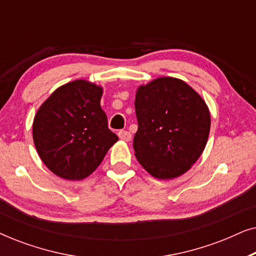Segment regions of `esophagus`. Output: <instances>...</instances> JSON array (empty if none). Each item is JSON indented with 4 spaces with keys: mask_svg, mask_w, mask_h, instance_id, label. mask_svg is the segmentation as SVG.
Listing matches in <instances>:
<instances>
[{
    "mask_svg": "<svg viewBox=\"0 0 256 256\" xmlns=\"http://www.w3.org/2000/svg\"><path fill=\"white\" fill-rule=\"evenodd\" d=\"M118 138H120L122 141L124 142H129L132 140V134L129 132H126V130H121L118 132Z\"/></svg>",
    "mask_w": 256,
    "mask_h": 256,
    "instance_id": "34e87169",
    "label": "esophagus"
}]
</instances>
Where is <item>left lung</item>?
<instances>
[{
  "label": "left lung",
  "instance_id": "1",
  "mask_svg": "<svg viewBox=\"0 0 256 256\" xmlns=\"http://www.w3.org/2000/svg\"><path fill=\"white\" fill-rule=\"evenodd\" d=\"M135 157L157 180L191 169L208 143L211 115L204 99L182 79L160 76L136 90Z\"/></svg>",
  "mask_w": 256,
  "mask_h": 256
}]
</instances>
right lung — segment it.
Segmentation results:
<instances>
[{"instance_id":"obj_1","label":"right lung","mask_w":256,"mask_h":256,"mask_svg":"<svg viewBox=\"0 0 256 256\" xmlns=\"http://www.w3.org/2000/svg\"><path fill=\"white\" fill-rule=\"evenodd\" d=\"M104 88L85 79L62 85L40 104L32 138L43 162L56 176L82 180L96 170L118 138L108 129L100 106Z\"/></svg>"}]
</instances>
